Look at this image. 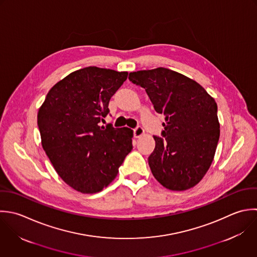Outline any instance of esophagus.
<instances>
[{"instance_id": "obj_1", "label": "esophagus", "mask_w": 257, "mask_h": 257, "mask_svg": "<svg viewBox=\"0 0 257 257\" xmlns=\"http://www.w3.org/2000/svg\"><path fill=\"white\" fill-rule=\"evenodd\" d=\"M142 135H144V129L141 126H138L136 129H134V137L139 138Z\"/></svg>"}]
</instances>
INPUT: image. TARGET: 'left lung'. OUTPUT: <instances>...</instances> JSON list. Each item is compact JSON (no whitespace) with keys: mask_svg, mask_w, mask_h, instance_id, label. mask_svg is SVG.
<instances>
[{"mask_svg":"<svg viewBox=\"0 0 257 257\" xmlns=\"http://www.w3.org/2000/svg\"><path fill=\"white\" fill-rule=\"evenodd\" d=\"M129 80L144 88L157 113L165 116L163 138L153 136L148 163L165 188L183 191L208 171L220 135L217 104L196 81L166 68L131 72Z\"/></svg>","mask_w":257,"mask_h":257,"instance_id":"1","label":"left lung"}]
</instances>
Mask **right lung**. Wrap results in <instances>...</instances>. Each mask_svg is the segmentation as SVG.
<instances>
[{"instance_id": "obj_1", "label": "right lung", "mask_w": 257, "mask_h": 257, "mask_svg": "<svg viewBox=\"0 0 257 257\" xmlns=\"http://www.w3.org/2000/svg\"><path fill=\"white\" fill-rule=\"evenodd\" d=\"M127 76L94 66L77 70L50 89L39 109L42 147L58 175L78 192L107 187L133 148V130L99 125Z\"/></svg>"}]
</instances>
